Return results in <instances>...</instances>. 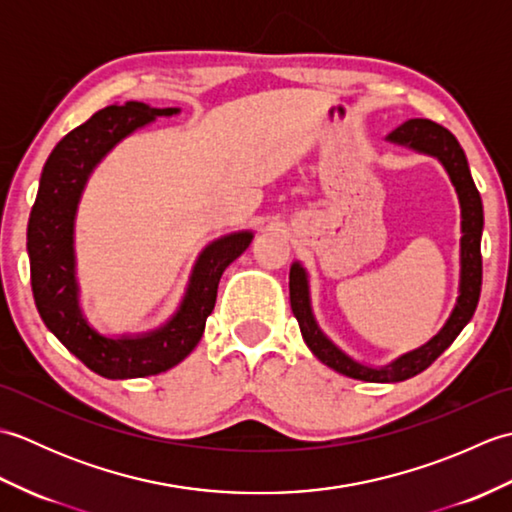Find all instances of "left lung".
<instances>
[{
  "label": "left lung",
  "instance_id": "8db88e82",
  "mask_svg": "<svg viewBox=\"0 0 512 512\" xmlns=\"http://www.w3.org/2000/svg\"><path fill=\"white\" fill-rule=\"evenodd\" d=\"M385 140L387 143L418 151V154L438 158L444 171L449 173L455 193H458L462 215L460 288L458 301H455V308L449 314L447 323L442 325V330L433 336L431 341L420 345L418 350H411L398 356L396 361H391L389 365L372 367L354 361L350 354H345L341 347L319 328V323L314 319L312 312L308 270L299 262L290 266V306L292 314H295L299 321L301 336L310 347V352L317 356L323 365L332 367L334 372L356 380H367V383H400V380H407L424 372V369L436 361V358L455 341V336L464 330V325L471 321L482 290L480 242L484 228V209L480 191H477L471 178L469 162H466L464 149L460 147L458 138H455L449 129H444L442 125L433 121H427V118H411V121L396 127Z\"/></svg>",
  "mask_w": 512,
  "mask_h": 512
}]
</instances>
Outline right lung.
<instances>
[{"mask_svg": "<svg viewBox=\"0 0 512 512\" xmlns=\"http://www.w3.org/2000/svg\"><path fill=\"white\" fill-rule=\"evenodd\" d=\"M176 114H180L178 107L160 110L138 101L105 107L63 136L41 171L26 244L32 295L46 328L103 378L154 376L184 361L202 339L222 273L253 242V231H237L206 246L195 259L178 310L156 330L107 336L85 319L74 255V220L85 184L123 138L154 123L158 116Z\"/></svg>", "mask_w": 512, "mask_h": 512, "instance_id": "right-lung-1", "label": "right lung"}]
</instances>
